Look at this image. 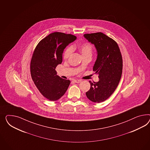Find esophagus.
<instances>
[{
    "instance_id": "34e87169",
    "label": "esophagus",
    "mask_w": 150,
    "mask_h": 150,
    "mask_svg": "<svg viewBox=\"0 0 150 150\" xmlns=\"http://www.w3.org/2000/svg\"><path fill=\"white\" fill-rule=\"evenodd\" d=\"M74 82H75V83H80L81 82V80H74Z\"/></svg>"
}]
</instances>
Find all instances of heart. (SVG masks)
I'll list each match as a JSON object with an SVG mask.
<instances>
[{
	"mask_svg": "<svg viewBox=\"0 0 150 150\" xmlns=\"http://www.w3.org/2000/svg\"><path fill=\"white\" fill-rule=\"evenodd\" d=\"M79 49L81 52L82 56H84L87 54H92L93 51L92 45L89 42H83L79 46ZM73 52V48L71 47H69L65 50L63 54V57L65 59L68 58L70 56Z\"/></svg>",
	"mask_w": 150,
	"mask_h": 150,
	"instance_id": "obj_1",
	"label": "heart"
}]
</instances>
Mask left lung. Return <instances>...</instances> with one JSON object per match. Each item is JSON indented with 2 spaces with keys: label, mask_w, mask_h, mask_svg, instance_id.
I'll return each mask as SVG.
<instances>
[{
  "label": "left lung",
  "mask_w": 150,
  "mask_h": 150,
  "mask_svg": "<svg viewBox=\"0 0 150 150\" xmlns=\"http://www.w3.org/2000/svg\"><path fill=\"white\" fill-rule=\"evenodd\" d=\"M83 36L97 50V58L93 70L99 79L97 82L89 81L91 87L86 95L91 101L100 103L111 96L120 81L123 67L121 53L117 42L103 33Z\"/></svg>",
  "instance_id": "obj_1"
}]
</instances>
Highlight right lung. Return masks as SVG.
<instances>
[{"mask_svg": "<svg viewBox=\"0 0 150 150\" xmlns=\"http://www.w3.org/2000/svg\"><path fill=\"white\" fill-rule=\"evenodd\" d=\"M76 39L71 34L52 33L39 42L33 54L30 62L33 81L49 100H58L68 88L70 81L58 76L56 68L62 62L65 48Z\"/></svg>", "mask_w": 150, "mask_h": 150, "instance_id": "1", "label": "right lung"}]
</instances>
